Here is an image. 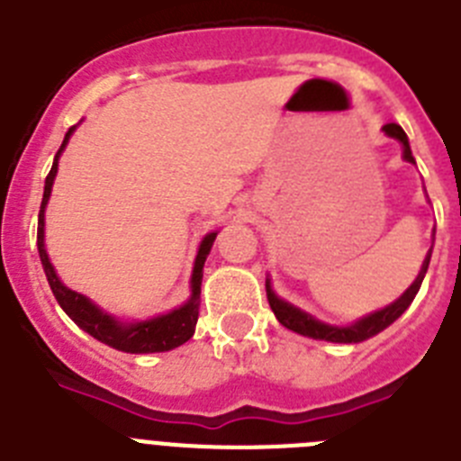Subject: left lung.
Instances as JSON below:
<instances>
[{"label": "left lung", "instance_id": "8db88e82", "mask_svg": "<svg viewBox=\"0 0 461 461\" xmlns=\"http://www.w3.org/2000/svg\"><path fill=\"white\" fill-rule=\"evenodd\" d=\"M383 133L388 138H394V140L402 142V148H404V158L409 164H415L413 154H411V145H409V138H406L404 129L399 124H385L383 126ZM429 258H431V249L427 254V258L422 260V267L415 276V281L406 288L402 295L390 303L388 307L376 309V312L367 313V316H362V319L353 321L348 325H332V323H325V321H319L316 316H312L309 312L304 309L295 307V304L286 303V300H281L275 291H272V284L270 279H266V291H267V303H270L272 312H275L276 321H279L284 328L293 330L297 335L303 337H312V339H323V341H332V344H360V341L369 339V337L378 335L383 330L393 325L394 321L411 307L413 303V297L418 295L422 286V279L427 275V267H429Z\"/></svg>", "mask_w": 461, "mask_h": 461}]
</instances>
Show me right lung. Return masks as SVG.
<instances>
[{"instance_id":"right-lung-1","label":"right lung","mask_w":461,"mask_h":461,"mask_svg":"<svg viewBox=\"0 0 461 461\" xmlns=\"http://www.w3.org/2000/svg\"><path fill=\"white\" fill-rule=\"evenodd\" d=\"M76 126H71L64 136L62 148L57 152L55 161H52V168L46 177V186H43V203H41L39 210V256L41 266L48 276V284L52 288V295L59 303V307L67 312L68 319L78 325L80 330H85L87 335H92L94 339H99L101 344L110 346V348H117V351L124 353H164L173 351L177 346H182L185 341H189L195 332V323H198V309H201V284H203V266H205L207 254H210L214 238H217L219 230H212L205 238L201 240V247H198V254L194 260V270H191V295L185 304L170 309L168 313H158L154 319L145 321H122L113 313L104 312L99 304H94L87 295L83 293L71 291L68 286H64L62 279L57 276L55 266L48 258L46 251V207L50 201V191L55 185L57 177V166H59V154L64 152V148L71 140Z\"/></svg>"}]
</instances>
